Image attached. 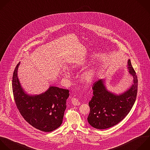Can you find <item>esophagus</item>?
Instances as JSON below:
<instances>
[{"mask_svg": "<svg viewBox=\"0 0 150 150\" xmlns=\"http://www.w3.org/2000/svg\"><path fill=\"white\" fill-rule=\"evenodd\" d=\"M71 101H72V104L74 106H77V105H80V103L79 102L78 99L76 98H72L71 99Z\"/></svg>", "mask_w": 150, "mask_h": 150, "instance_id": "esophagus-1", "label": "esophagus"}]
</instances>
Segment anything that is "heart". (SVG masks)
<instances>
[{"mask_svg": "<svg viewBox=\"0 0 150 150\" xmlns=\"http://www.w3.org/2000/svg\"><path fill=\"white\" fill-rule=\"evenodd\" d=\"M63 76L66 78H69V73L66 71H64L62 72ZM95 75V71L93 68H89L88 69H86L84 72H83L81 75V81L85 83V84H89L92 82L93 80V78Z\"/></svg>", "mask_w": 150, "mask_h": 150, "instance_id": "b5f03b06", "label": "heart"}]
</instances>
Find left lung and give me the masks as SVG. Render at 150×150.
Instances as JSON below:
<instances>
[{
	"mask_svg": "<svg viewBox=\"0 0 150 150\" xmlns=\"http://www.w3.org/2000/svg\"><path fill=\"white\" fill-rule=\"evenodd\" d=\"M127 68L133 81L131 86L123 93L116 94L108 91L103 79L93 84V95L89 102L90 112L87 120L93 128L104 129L117 125L133 107L137 94L138 79L130 59L128 61Z\"/></svg>",
	"mask_w": 150,
	"mask_h": 150,
	"instance_id": "left-lung-1",
	"label": "left lung"
}]
</instances>
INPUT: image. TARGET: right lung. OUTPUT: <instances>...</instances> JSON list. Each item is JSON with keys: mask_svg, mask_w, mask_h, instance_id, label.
<instances>
[{"mask_svg": "<svg viewBox=\"0 0 150 150\" xmlns=\"http://www.w3.org/2000/svg\"><path fill=\"white\" fill-rule=\"evenodd\" d=\"M19 65L20 62L13 72L12 90L21 114L29 124L40 131L51 132L56 129L62 123L69 90L51 86L40 94H28L18 76Z\"/></svg>", "mask_w": 150, "mask_h": 150, "instance_id": "right-lung-1", "label": "right lung"}]
</instances>
